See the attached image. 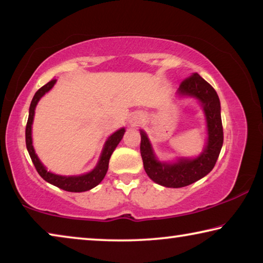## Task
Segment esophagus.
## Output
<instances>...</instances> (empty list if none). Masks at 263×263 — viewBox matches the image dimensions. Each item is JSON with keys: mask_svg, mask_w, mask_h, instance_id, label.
Masks as SVG:
<instances>
[{"mask_svg": "<svg viewBox=\"0 0 263 263\" xmlns=\"http://www.w3.org/2000/svg\"><path fill=\"white\" fill-rule=\"evenodd\" d=\"M140 122H141L140 116H135V117L131 118V121H130L131 125H138V124H140Z\"/></svg>", "mask_w": 263, "mask_h": 263, "instance_id": "1", "label": "esophagus"}]
</instances>
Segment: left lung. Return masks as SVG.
I'll use <instances>...</instances> for the list:
<instances>
[{
	"mask_svg": "<svg viewBox=\"0 0 263 263\" xmlns=\"http://www.w3.org/2000/svg\"><path fill=\"white\" fill-rule=\"evenodd\" d=\"M177 95L195 97L201 102L208 126V142L203 152L195 159L181 158L176 162H160L144 131H140V153L146 174L151 180L167 188H182L210 173L219 157L224 133L220 116V102L215 89L197 73L180 84Z\"/></svg>",
	"mask_w": 263,
	"mask_h": 263,
	"instance_id": "1",
	"label": "left lung"
}]
</instances>
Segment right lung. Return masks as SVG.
I'll list each match as a JSON object with an SVG mask.
<instances>
[{"label": "right lung", "instance_id": "1", "mask_svg": "<svg viewBox=\"0 0 263 263\" xmlns=\"http://www.w3.org/2000/svg\"><path fill=\"white\" fill-rule=\"evenodd\" d=\"M55 82L57 80L53 79L50 82L46 83L45 86H43L41 89H38L37 92H35L33 96L32 101H31L30 109H29V118H28V123H26V128H25L26 148H28L30 158L32 160L35 169H37L38 174L41 175L46 182L58 186V188H60L62 190L70 191V193H82V191L92 189L97 184H100L101 181L104 179L106 172H108L109 160H110L111 154H112L115 148L117 147L119 141L122 140L124 132H125V128L123 127L121 130L116 131L114 135H111L108 138V140L105 141L103 151H102L99 163L96 164V167L92 169L91 172L87 173V174L79 175V176H61V175L53 174L51 172H47L46 168L44 167V164L41 162V160L38 159L37 154L34 152V148L32 146V137H31V128H32L35 106H37L39 100H41L47 91L51 90L52 87L55 84Z\"/></svg>", "mask_w": 263, "mask_h": 263}]
</instances>
